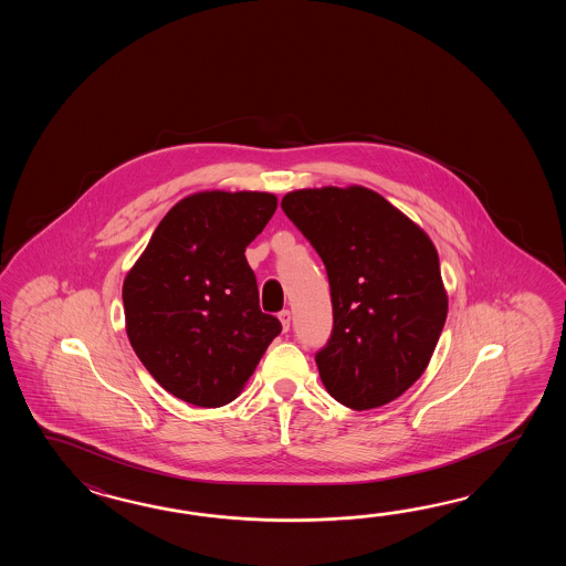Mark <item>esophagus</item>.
I'll use <instances>...</instances> for the list:
<instances>
[{
  "label": "esophagus",
  "mask_w": 566,
  "mask_h": 566,
  "mask_svg": "<svg viewBox=\"0 0 566 566\" xmlns=\"http://www.w3.org/2000/svg\"><path fill=\"white\" fill-rule=\"evenodd\" d=\"M279 319H281V325H283V332H289V325H291V312H289V310L279 312Z\"/></svg>",
  "instance_id": "esophagus-1"
}]
</instances>
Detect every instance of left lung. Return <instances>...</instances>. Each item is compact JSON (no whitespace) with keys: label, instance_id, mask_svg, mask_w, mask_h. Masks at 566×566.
Listing matches in <instances>:
<instances>
[{"label":"left lung","instance_id":"1","mask_svg":"<svg viewBox=\"0 0 566 566\" xmlns=\"http://www.w3.org/2000/svg\"><path fill=\"white\" fill-rule=\"evenodd\" d=\"M281 208L329 279L334 327L315 354L327 392L354 410L400 397L421 378L446 325L433 242L361 186L289 192Z\"/></svg>","mask_w":566,"mask_h":566}]
</instances>
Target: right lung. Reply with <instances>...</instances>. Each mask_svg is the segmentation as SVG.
Returning a JSON list of instances; mask_svg holds the SVG:
<instances>
[{
    "mask_svg": "<svg viewBox=\"0 0 566 566\" xmlns=\"http://www.w3.org/2000/svg\"><path fill=\"white\" fill-rule=\"evenodd\" d=\"M277 210L266 192H200L174 206L123 283L127 336L174 397L222 407L281 334L244 251Z\"/></svg>",
    "mask_w": 566,
    "mask_h": 566,
    "instance_id": "add662e5",
    "label": "right lung"
}]
</instances>
